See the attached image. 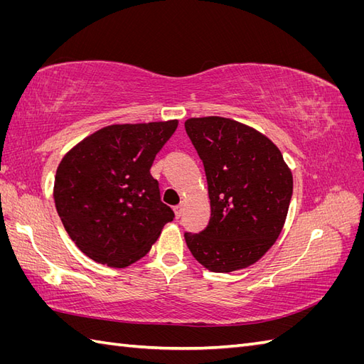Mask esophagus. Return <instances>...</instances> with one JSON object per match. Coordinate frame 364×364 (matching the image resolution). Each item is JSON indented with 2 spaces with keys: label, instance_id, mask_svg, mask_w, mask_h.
Returning a JSON list of instances; mask_svg holds the SVG:
<instances>
[{
  "label": "esophagus",
  "instance_id": "obj_1",
  "mask_svg": "<svg viewBox=\"0 0 364 364\" xmlns=\"http://www.w3.org/2000/svg\"><path fill=\"white\" fill-rule=\"evenodd\" d=\"M174 214H176V217L181 218V217H182V214H183V205L174 206Z\"/></svg>",
  "mask_w": 364,
  "mask_h": 364
}]
</instances>
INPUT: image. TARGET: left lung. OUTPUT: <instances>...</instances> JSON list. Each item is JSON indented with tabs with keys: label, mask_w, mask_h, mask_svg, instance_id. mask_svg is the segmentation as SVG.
Returning <instances> with one entry per match:
<instances>
[{
	"label": "left lung",
	"mask_w": 364,
	"mask_h": 364,
	"mask_svg": "<svg viewBox=\"0 0 364 364\" xmlns=\"http://www.w3.org/2000/svg\"><path fill=\"white\" fill-rule=\"evenodd\" d=\"M203 162L211 218L199 234L185 232L193 257L208 270L249 267L279 237L293 194V176L273 142L222 117L185 121Z\"/></svg>",
	"instance_id": "left-lung-1"
}]
</instances>
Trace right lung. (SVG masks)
<instances>
[{
  "mask_svg": "<svg viewBox=\"0 0 364 364\" xmlns=\"http://www.w3.org/2000/svg\"><path fill=\"white\" fill-rule=\"evenodd\" d=\"M178 119L114 124L90 135L60 161L54 203L86 257L123 269L146 257L174 213L161 202L151 164Z\"/></svg>",
  "mask_w": 364,
  "mask_h": 364,
  "instance_id": "1",
  "label": "right lung"
}]
</instances>
